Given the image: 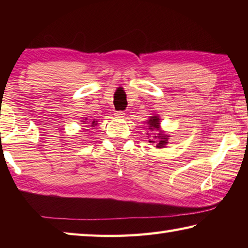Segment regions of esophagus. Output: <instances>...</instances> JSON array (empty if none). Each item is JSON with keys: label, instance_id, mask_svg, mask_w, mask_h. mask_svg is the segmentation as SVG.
Masks as SVG:
<instances>
[{"label": "esophagus", "instance_id": "obj_1", "mask_svg": "<svg viewBox=\"0 0 248 248\" xmlns=\"http://www.w3.org/2000/svg\"><path fill=\"white\" fill-rule=\"evenodd\" d=\"M115 116L118 117V118H124V111H116Z\"/></svg>", "mask_w": 248, "mask_h": 248}]
</instances>
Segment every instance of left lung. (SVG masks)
Listing matches in <instances>:
<instances>
[{
  "mask_svg": "<svg viewBox=\"0 0 248 248\" xmlns=\"http://www.w3.org/2000/svg\"><path fill=\"white\" fill-rule=\"evenodd\" d=\"M146 127H148L149 130L151 131H157V134L155 136L153 134V137H151L149 132L148 138L151 137V139L149 140L150 143L155 144V148L157 149H163L166 148L167 143H169V139H170V134H166L164 130H162L161 128V119H159L158 115H152L149 117V119L146 120Z\"/></svg>",
  "mask_w": 248,
  "mask_h": 248,
  "instance_id": "obj_1",
  "label": "left lung"
}]
</instances>
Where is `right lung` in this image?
<instances>
[{"label": "right lung", "mask_w": 248, "mask_h": 248, "mask_svg": "<svg viewBox=\"0 0 248 248\" xmlns=\"http://www.w3.org/2000/svg\"><path fill=\"white\" fill-rule=\"evenodd\" d=\"M81 121H82V124H86L85 127H87V125H91L92 128L96 127V125H97V124H98V121L96 120V119H93V120H87V118H84V119H83V120H81Z\"/></svg>", "instance_id": "1"}]
</instances>
